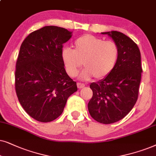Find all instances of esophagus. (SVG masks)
<instances>
[{
  "label": "esophagus",
  "instance_id": "esophagus-1",
  "mask_svg": "<svg viewBox=\"0 0 156 156\" xmlns=\"http://www.w3.org/2000/svg\"><path fill=\"white\" fill-rule=\"evenodd\" d=\"M84 86H85V85L83 83H77V87H78L79 89L83 88Z\"/></svg>",
  "mask_w": 156,
  "mask_h": 156
}]
</instances>
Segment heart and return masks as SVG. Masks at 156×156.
Segmentation results:
<instances>
[{
  "label": "heart",
  "instance_id": "1",
  "mask_svg": "<svg viewBox=\"0 0 156 156\" xmlns=\"http://www.w3.org/2000/svg\"><path fill=\"white\" fill-rule=\"evenodd\" d=\"M62 60L67 73L76 76L83 63L86 68L80 78L88 80L92 76L103 79L113 71L119 58V48L112 41L84 35L74 42L73 50L65 48L62 51Z\"/></svg>",
  "mask_w": 156,
  "mask_h": 156
}]
</instances>
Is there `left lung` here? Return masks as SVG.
I'll use <instances>...</instances> for the list:
<instances>
[{
	"instance_id": "left-lung-1",
	"label": "left lung",
	"mask_w": 156,
	"mask_h": 156,
	"mask_svg": "<svg viewBox=\"0 0 156 156\" xmlns=\"http://www.w3.org/2000/svg\"><path fill=\"white\" fill-rule=\"evenodd\" d=\"M101 34H107L118 45L119 58L108 76L90 83L93 97L88 108L93 119L110 124L123 119L136 104L143 70L140 50L132 39L115 30Z\"/></svg>"
}]
</instances>
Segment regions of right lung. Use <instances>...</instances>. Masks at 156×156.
<instances>
[{
    "mask_svg": "<svg viewBox=\"0 0 156 156\" xmlns=\"http://www.w3.org/2000/svg\"><path fill=\"white\" fill-rule=\"evenodd\" d=\"M71 31L49 26L33 31L20 48L15 73L16 91L23 108L38 121H53L63 113L76 82L66 73L62 48Z\"/></svg>",
    "mask_w": 156,
    "mask_h": 156,
    "instance_id": "right-lung-1",
    "label": "right lung"
}]
</instances>
